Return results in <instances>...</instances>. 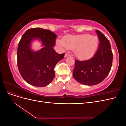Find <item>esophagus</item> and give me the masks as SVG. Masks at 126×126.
<instances>
[{"instance_id": "esophagus-1", "label": "esophagus", "mask_w": 126, "mask_h": 126, "mask_svg": "<svg viewBox=\"0 0 126 126\" xmlns=\"http://www.w3.org/2000/svg\"><path fill=\"white\" fill-rule=\"evenodd\" d=\"M68 56H69V55H68V54H65V55H64V58H66V57H67Z\"/></svg>"}]
</instances>
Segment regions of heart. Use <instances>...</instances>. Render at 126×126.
Returning a JSON list of instances; mask_svg holds the SVG:
<instances>
[{
	"label": "heart",
	"instance_id": "1",
	"mask_svg": "<svg viewBox=\"0 0 126 126\" xmlns=\"http://www.w3.org/2000/svg\"><path fill=\"white\" fill-rule=\"evenodd\" d=\"M56 44L63 50L74 49L75 55L81 60L90 58L96 52L99 46V39L97 36L89 34L70 35L63 39H58Z\"/></svg>",
	"mask_w": 126,
	"mask_h": 126
}]
</instances>
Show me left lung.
I'll return each instance as SVG.
<instances>
[{"label":"left lung","instance_id":"1","mask_svg":"<svg viewBox=\"0 0 126 126\" xmlns=\"http://www.w3.org/2000/svg\"><path fill=\"white\" fill-rule=\"evenodd\" d=\"M99 44L97 51L90 59L75 60L73 77L82 85L93 86L102 82L111 69L113 55L109 40L98 30H96Z\"/></svg>","mask_w":126,"mask_h":126}]
</instances>
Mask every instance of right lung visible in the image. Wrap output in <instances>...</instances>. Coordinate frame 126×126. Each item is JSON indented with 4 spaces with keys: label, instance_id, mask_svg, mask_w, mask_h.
<instances>
[{
    "label": "right lung",
    "instance_id": "right-lung-1",
    "mask_svg": "<svg viewBox=\"0 0 126 126\" xmlns=\"http://www.w3.org/2000/svg\"><path fill=\"white\" fill-rule=\"evenodd\" d=\"M57 37L50 30L41 28L29 29L22 35L18 46L17 64L21 77L29 84L45 87L55 78L54 68L64 55L53 48ZM35 40L42 41L43 47L39 51L31 49Z\"/></svg>",
    "mask_w": 126,
    "mask_h": 126
}]
</instances>
